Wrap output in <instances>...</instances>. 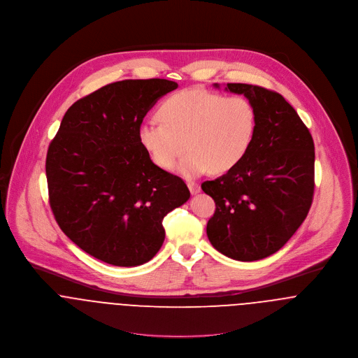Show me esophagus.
<instances>
[{
	"instance_id": "34e87169",
	"label": "esophagus",
	"mask_w": 358,
	"mask_h": 358,
	"mask_svg": "<svg viewBox=\"0 0 358 358\" xmlns=\"http://www.w3.org/2000/svg\"><path fill=\"white\" fill-rule=\"evenodd\" d=\"M187 187H189V190H190V193H192V194H197V193H200V186H199V183L189 182V183H187Z\"/></svg>"
}]
</instances>
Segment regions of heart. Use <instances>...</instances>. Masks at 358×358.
Listing matches in <instances>:
<instances>
[{
	"mask_svg": "<svg viewBox=\"0 0 358 358\" xmlns=\"http://www.w3.org/2000/svg\"><path fill=\"white\" fill-rule=\"evenodd\" d=\"M159 121L141 127L139 139L157 166L196 178L209 169L222 175L248 153L256 131L255 107L243 96L227 98L206 90L179 91L161 103Z\"/></svg>",
	"mask_w": 358,
	"mask_h": 358,
	"instance_id": "obj_1",
	"label": "heart"
}]
</instances>
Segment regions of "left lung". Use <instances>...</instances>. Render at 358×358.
<instances>
[{"instance_id":"left-lung-1","label":"left lung","mask_w":358,"mask_h":358,"mask_svg":"<svg viewBox=\"0 0 358 358\" xmlns=\"http://www.w3.org/2000/svg\"><path fill=\"white\" fill-rule=\"evenodd\" d=\"M226 91L252 103L256 131L236 168L201 185L216 205L206 236L220 254L254 262L282 248L306 219L314 193V142L278 92L250 84H227Z\"/></svg>"}]
</instances>
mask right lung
Returning <instances> with one entry per match:
<instances>
[{
    "instance_id": "right-lung-1",
    "label": "right lung",
    "mask_w": 358,
    "mask_h": 358,
    "mask_svg": "<svg viewBox=\"0 0 358 358\" xmlns=\"http://www.w3.org/2000/svg\"><path fill=\"white\" fill-rule=\"evenodd\" d=\"M178 88L162 78L124 80L77 101L48 148L50 205L62 231L113 266H139L161 248L164 216L190 199L186 183L150 159L145 115Z\"/></svg>"
}]
</instances>
